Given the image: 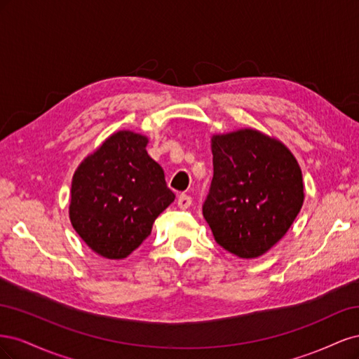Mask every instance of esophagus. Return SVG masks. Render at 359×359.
Returning <instances> with one entry per match:
<instances>
[{"label":"esophagus","mask_w":359,"mask_h":359,"mask_svg":"<svg viewBox=\"0 0 359 359\" xmlns=\"http://www.w3.org/2000/svg\"><path fill=\"white\" fill-rule=\"evenodd\" d=\"M191 205V198L190 196H187V194H180V198H178V206L181 210H187L189 206Z\"/></svg>","instance_id":"obj_1"}]
</instances>
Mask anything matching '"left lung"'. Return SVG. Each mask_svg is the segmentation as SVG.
Returning a JSON list of instances; mask_svg holds the SVG:
<instances>
[{"label":"left lung","mask_w":359,"mask_h":359,"mask_svg":"<svg viewBox=\"0 0 359 359\" xmlns=\"http://www.w3.org/2000/svg\"><path fill=\"white\" fill-rule=\"evenodd\" d=\"M214 177L203 217L227 252L255 259L286 235L304 203L302 173L290 149L255 128L211 137Z\"/></svg>","instance_id":"left-lung-1"}]
</instances>
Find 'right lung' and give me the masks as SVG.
Segmentation results:
<instances>
[{
    "instance_id": "add662e5",
    "label": "right lung",
    "mask_w": 359,
    "mask_h": 359,
    "mask_svg": "<svg viewBox=\"0 0 359 359\" xmlns=\"http://www.w3.org/2000/svg\"><path fill=\"white\" fill-rule=\"evenodd\" d=\"M147 144V136L119 130L86 156L73 175L72 226L102 257H127L175 199Z\"/></svg>"
}]
</instances>
